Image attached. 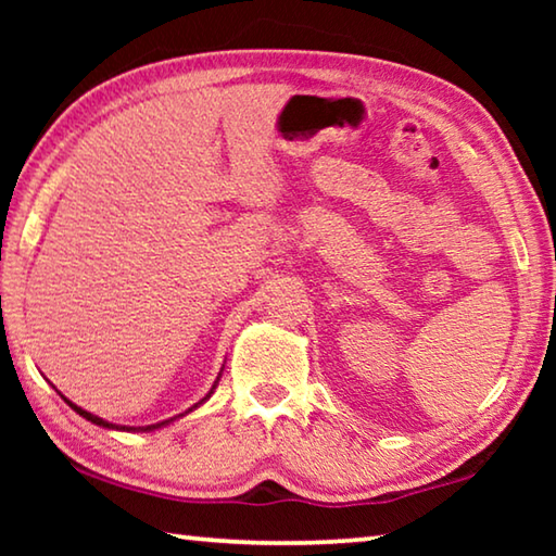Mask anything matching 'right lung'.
I'll return each instance as SVG.
<instances>
[{"instance_id": "right-lung-1", "label": "right lung", "mask_w": 556, "mask_h": 556, "mask_svg": "<svg viewBox=\"0 0 556 556\" xmlns=\"http://www.w3.org/2000/svg\"><path fill=\"white\" fill-rule=\"evenodd\" d=\"M223 368H225V365H223ZM223 368H220V372H218V378H215V382H213V388L208 390V394H205V397H203L201 402H195V404H193V407H188L186 412H181V414H176V417H172V419L156 421V425H147V427H127V425H112V421H108V419H102V417H98V414H92V412H88V409H83V407H78V404H75V402H71V400H68V397H65V394H61L59 390H55V392H59V394H61V397H63V402H65V404H68V407H71V409H73L75 414H80V417H83V419H88V421H90V425H96V427H102V429H112V431H137V434H149V431H156V429H164V427H168V425H174V421H178V419H184V417H186V414H191L193 409H199L203 402H208V400H211V394L215 392V388H218V382H220V378H223Z\"/></svg>"}]
</instances>
